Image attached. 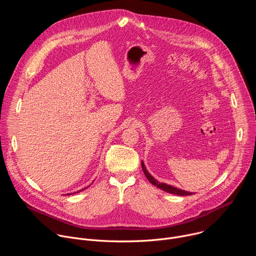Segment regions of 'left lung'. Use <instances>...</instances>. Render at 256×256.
I'll use <instances>...</instances> for the list:
<instances>
[{"instance_id":"obj_1","label":"left lung","mask_w":256,"mask_h":256,"mask_svg":"<svg viewBox=\"0 0 256 256\" xmlns=\"http://www.w3.org/2000/svg\"><path fill=\"white\" fill-rule=\"evenodd\" d=\"M142 171L146 175V177L148 178V180L151 182V184L153 186H156L157 188H159L160 190H164V192H167L169 194H177V196H190L192 194V192H186V190H179V188H176L174 186H168V184H160V182H158L152 175H150V173L147 171V169H146L144 165V162H142Z\"/></svg>"}]
</instances>
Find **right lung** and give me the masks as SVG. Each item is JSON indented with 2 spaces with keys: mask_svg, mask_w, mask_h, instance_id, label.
I'll return each mask as SVG.
<instances>
[{
  "mask_svg": "<svg viewBox=\"0 0 256 256\" xmlns=\"http://www.w3.org/2000/svg\"><path fill=\"white\" fill-rule=\"evenodd\" d=\"M84 190H85V188H84ZM80 192H81V190H80Z\"/></svg>",
  "mask_w": 256,
  "mask_h": 256,
  "instance_id": "right-lung-1",
  "label": "right lung"
}]
</instances>
